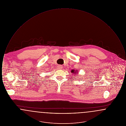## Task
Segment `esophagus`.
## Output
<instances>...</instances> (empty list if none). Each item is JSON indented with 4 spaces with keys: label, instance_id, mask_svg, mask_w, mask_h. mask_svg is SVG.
Masks as SVG:
<instances>
[{
    "label": "esophagus",
    "instance_id": "obj_1",
    "mask_svg": "<svg viewBox=\"0 0 126 126\" xmlns=\"http://www.w3.org/2000/svg\"><path fill=\"white\" fill-rule=\"evenodd\" d=\"M59 69H61L62 68V66H61V65H60V66H59V67H58Z\"/></svg>",
    "mask_w": 126,
    "mask_h": 126
}]
</instances>
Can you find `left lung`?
<instances>
[{
	"label": "left lung",
	"mask_w": 126,
	"mask_h": 126,
	"mask_svg": "<svg viewBox=\"0 0 126 126\" xmlns=\"http://www.w3.org/2000/svg\"><path fill=\"white\" fill-rule=\"evenodd\" d=\"M74 70H72V71H71V72L72 73H74ZM77 74H78V73H77Z\"/></svg>",
	"instance_id": "left-lung-1"
}]
</instances>
